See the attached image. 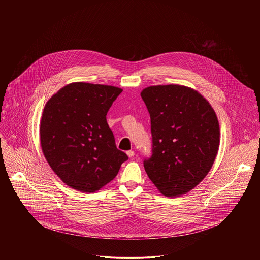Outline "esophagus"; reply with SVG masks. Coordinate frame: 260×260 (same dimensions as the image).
Segmentation results:
<instances>
[{
  "instance_id": "obj_1",
  "label": "esophagus",
  "mask_w": 260,
  "mask_h": 260,
  "mask_svg": "<svg viewBox=\"0 0 260 260\" xmlns=\"http://www.w3.org/2000/svg\"><path fill=\"white\" fill-rule=\"evenodd\" d=\"M126 154L128 155V157H129V158H132V157L134 156V154H135V153H134V151L129 150V151H127V152H126Z\"/></svg>"
}]
</instances>
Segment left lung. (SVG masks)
Returning <instances> with one entry per match:
<instances>
[{
  "instance_id": "8db88e82",
  "label": "left lung",
  "mask_w": 260,
  "mask_h": 260,
  "mask_svg": "<svg viewBox=\"0 0 260 260\" xmlns=\"http://www.w3.org/2000/svg\"><path fill=\"white\" fill-rule=\"evenodd\" d=\"M141 97L151 119L149 179L166 197H179L210 171L220 143L215 111L196 90L176 84L150 86Z\"/></svg>"
}]
</instances>
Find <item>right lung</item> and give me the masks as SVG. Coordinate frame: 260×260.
Returning <instances> with one entry per match:
<instances>
[{"instance_id": "right-lung-1", "label": "right lung", "mask_w": 260, "mask_h": 260, "mask_svg": "<svg viewBox=\"0 0 260 260\" xmlns=\"http://www.w3.org/2000/svg\"><path fill=\"white\" fill-rule=\"evenodd\" d=\"M122 91L109 85L75 82L46 103L40 122L41 147L66 185L93 193L113 180L128 159L116 147L106 120Z\"/></svg>"}]
</instances>
